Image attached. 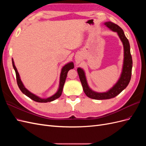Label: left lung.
<instances>
[{"instance_id": "left-lung-1", "label": "left lung", "mask_w": 146, "mask_h": 146, "mask_svg": "<svg viewBox=\"0 0 146 146\" xmlns=\"http://www.w3.org/2000/svg\"><path fill=\"white\" fill-rule=\"evenodd\" d=\"M105 25H107L110 29H111L113 32L117 33L119 38H120L121 41L123 43V48H124V59H123V69L120 78L111 89H110L108 91L106 92L100 93V92H96L92 91L88 85L85 72L80 68L77 69L78 76L82 83L84 92L88 98L96 100L111 99L117 96L119 94H120L129 85L130 81L132 65H133L131 55L130 54V44L124 33H123V30L119 25L111 23V22H107V23H105Z\"/></svg>"}]
</instances>
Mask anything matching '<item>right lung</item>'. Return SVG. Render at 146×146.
I'll return each instance as SVG.
<instances>
[{"instance_id": "obj_1", "label": "right lung", "mask_w": 146, "mask_h": 146, "mask_svg": "<svg viewBox=\"0 0 146 146\" xmlns=\"http://www.w3.org/2000/svg\"><path fill=\"white\" fill-rule=\"evenodd\" d=\"M12 63H13V68H14V69L15 70V72H16V80H17V85H18L20 90L22 91L23 93H24L25 95H26L27 97H29V98H30L31 99H32L33 100H34L35 102H41V103L49 102H52V101L56 99H58V98H60V96L61 95V94H62L63 88V86H64V85L66 77H67L68 72L70 69H73L74 68V63L72 62L66 64L64 66H63V68H62V69H61V74H60V86H59V88H58V91H57L54 95H53L52 96L50 97V98H47V99H41V98H39V97L36 96V95L32 94V92H30L29 90H27L24 87L23 82H22L21 80L19 74L18 72H17V69H16V66L15 65L14 61H13V59H12Z\"/></svg>"}]
</instances>
